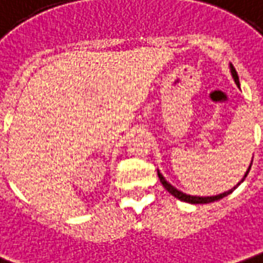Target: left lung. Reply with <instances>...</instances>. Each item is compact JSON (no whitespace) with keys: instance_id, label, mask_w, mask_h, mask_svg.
I'll use <instances>...</instances> for the list:
<instances>
[{"instance_id":"1","label":"left lung","mask_w":263,"mask_h":263,"mask_svg":"<svg viewBox=\"0 0 263 263\" xmlns=\"http://www.w3.org/2000/svg\"><path fill=\"white\" fill-rule=\"evenodd\" d=\"M230 70H232V74H233V79H235V82H236V85H239V76H237L236 70H235V67H233L232 64H230ZM251 165H249V168H248V171H246V174H245V177L242 178V181H243L245 178H246V176L249 174V171H251ZM158 178H160V181H161V184L164 185V189H165L170 194H173L174 197H177L178 200H181V201H187V203H192V204H206V203H213V201H217V200L226 197L228 194H230V193L236 189L239 184L242 183V181H240V183L237 184L233 190H229V192H226V193H221V194H219V196H212V197H197V196H189V194H184V193L178 192L176 187H173L168 181H165V178L160 174V171H158Z\"/></svg>"}]
</instances>
